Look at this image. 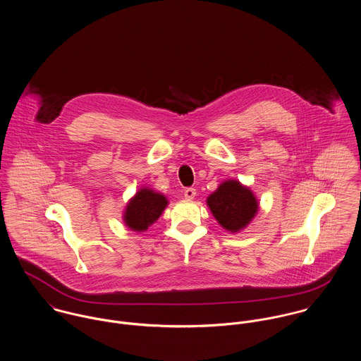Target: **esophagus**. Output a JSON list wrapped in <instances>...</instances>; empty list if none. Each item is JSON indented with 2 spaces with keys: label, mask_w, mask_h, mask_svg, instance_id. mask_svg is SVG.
Returning a JSON list of instances; mask_svg holds the SVG:
<instances>
[{
  "label": "esophagus",
  "mask_w": 361,
  "mask_h": 361,
  "mask_svg": "<svg viewBox=\"0 0 361 361\" xmlns=\"http://www.w3.org/2000/svg\"><path fill=\"white\" fill-rule=\"evenodd\" d=\"M195 195H197V190H195V188H187V190L184 191V197H185V200H194V198H195Z\"/></svg>",
  "instance_id": "34e87169"
}]
</instances>
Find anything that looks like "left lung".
<instances>
[{"instance_id": "8db88e82", "label": "left lung", "mask_w": 361, "mask_h": 361, "mask_svg": "<svg viewBox=\"0 0 361 361\" xmlns=\"http://www.w3.org/2000/svg\"><path fill=\"white\" fill-rule=\"evenodd\" d=\"M210 212L221 227L238 233L256 216L259 204L253 192L237 180H228L209 195L206 200Z\"/></svg>"}]
</instances>
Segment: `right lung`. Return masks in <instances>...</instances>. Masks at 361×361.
Returning <instances> with one entry per match:
<instances>
[{"instance_id":"obj_1","label":"right lung","mask_w":361,"mask_h":361,"mask_svg":"<svg viewBox=\"0 0 361 361\" xmlns=\"http://www.w3.org/2000/svg\"><path fill=\"white\" fill-rule=\"evenodd\" d=\"M167 206L164 195L149 188H141L127 203L123 220L134 231H145L152 226Z\"/></svg>"}]
</instances>
